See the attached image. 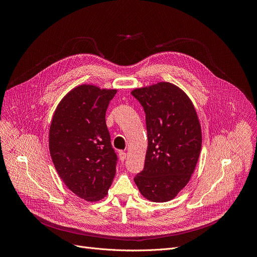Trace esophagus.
<instances>
[{
    "mask_svg": "<svg viewBox=\"0 0 257 257\" xmlns=\"http://www.w3.org/2000/svg\"><path fill=\"white\" fill-rule=\"evenodd\" d=\"M126 156H127V154L125 152H122V151L119 152V158H120L121 162H124L126 160Z\"/></svg>",
    "mask_w": 257,
    "mask_h": 257,
    "instance_id": "34e87169",
    "label": "esophagus"
}]
</instances>
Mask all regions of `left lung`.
<instances>
[{
    "instance_id": "obj_1",
    "label": "left lung",
    "mask_w": 257,
    "mask_h": 257,
    "mask_svg": "<svg viewBox=\"0 0 257 257\" xmlns=\"http://www.w3.org/2000/svg\"><path fill=\"white\" fill-rule=\"evenodd\" d=\"M145 112L149 145L134 182L154 202L170 201L190 181L201 150V127L189 96L170 82L135 88Z\"/></svg>"
}]
</instances>
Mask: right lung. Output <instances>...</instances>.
<instances>
[{
  "instance_id": "right-lung-1",
  "label": "right lung",
  "mask_w": 257,
  "mask_h": 257,
  "mask_svg": "<svg viewBox=\"0 0 257 257\" xmlns=\"http://www.w3.org/2000/svg\"><path fill=\"white\" fill-rule=\"evenodd\" d=\"M117 89L81 84L59 102L49 131V149L64 184L86 201L106 194L116 174L117 156L105 111Z\"/></svg>"
}]
</instances>
